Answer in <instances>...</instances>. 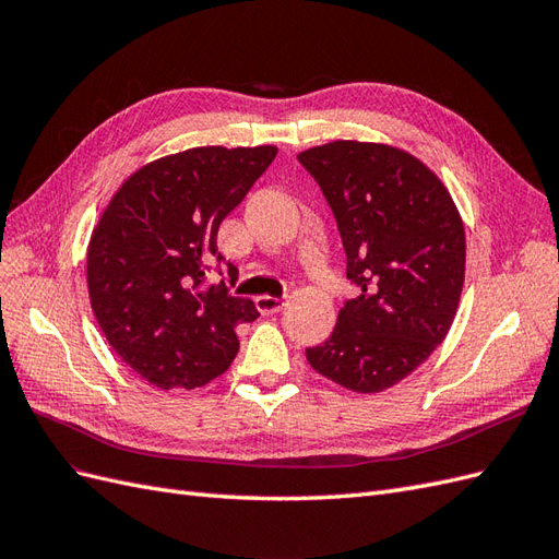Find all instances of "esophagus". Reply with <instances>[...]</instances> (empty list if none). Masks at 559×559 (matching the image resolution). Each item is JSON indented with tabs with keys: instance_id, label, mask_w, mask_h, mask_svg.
Wrapping results in <instances>:
<instances>
[{
	"instance_id": "esophagus-1",
	"label": "esophagus",
	"mask_w": 559,
	"mask_h": 559,
	"mask_svg": "<svg viewBox=\"0 0 559 559\" xmlns=\"http://www.w3.org/2000/svg\"><path fill=\"white\" fill-rule=\"evenodd\" d=\"M254 305H258V311L264 313V316H271V313H278L285 301L281 297H269V295H260L258 299H254Z\"/></svg>"
}]
</instances>
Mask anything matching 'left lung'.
Masks as SVG:
<instances>
[{"label": "left lung", "mask_w": 559, "mask_h": 559, "mask_svg": "<svg viewBox=\"0 0 559 559\" xmlns=\"http://www.w3.org/2000/svg\"><path fill=\"white\" fill-rule=\"evenodd\" d=\"M297 158L337 219L346 278L360 288L307 360L348 391L379 393L417 370L452 328L464 222L438 175L397 147L337 140Z\"/></svg>", "instance_id": "1"}]
</instances>
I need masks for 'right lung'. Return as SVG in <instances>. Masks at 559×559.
I'll use <instances>...</instances> for the list:
<instances>
[{
    "label": "right lung",
    "instance_id": "1",
    "mask_svg": "<svg viewBox=\"0 0 559 559\" xmlns=\"http://www.w3.org/2000/svg\"><path fill=\"white\" fill-rule=\"evenodd\" d=\"M276 147H194L135 170L111 197L88 243V297L105 340L152 386L197 389L238 354L252 299L209 283L222 274L217 229L274 162Z\"/></svg>",
    "mask_w": 559,
    "mask_h": 559
}]
</instances>
